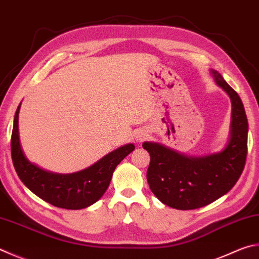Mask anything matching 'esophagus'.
Segmentation results:
<instances>
[{
    "label": "esophagus",
    "mask_w": 259,
    "mask_h": 259,
    "mask_svg": "<svg viewBox=\"0 0 259 259\" xmlns=\"http://www.w3.org/2000/svg\"><path fill=\"white\" fill-rule=\"evenodd\" d=\"M147 136H148V133H146V131L142 130V131H139V133L136 134L135 138H136V140H137V142H143V140L146 139Z\"/></svg>",
    "instance_id": "esophagus-1"
}]
</instances>
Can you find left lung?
I'll use <instances>...</instances> for the list:
<instances>
[{"instance_id": "obj_1", "label": "left lung", "mask_w": 259, "mask_h": 259, "mask_svg": "<svg viewBox=\"0 0 259 259\" xmlns=\"http://www.w3.org/2000/svg\"><path fill=\"white\" fill-rule=\"evenodd\" d=\"M211 76L232 104L230 139L222 152L192 157L157 143L143 144L150 155V190L172 208L196 209L213 203L232 189L246 164L248 120L241 98L218 71L211 70Z\"/></svg>"}]
</instances>
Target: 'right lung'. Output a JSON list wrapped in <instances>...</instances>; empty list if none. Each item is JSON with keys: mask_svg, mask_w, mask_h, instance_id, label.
I'll list each match as a JSON object with an SVG mask.
<instances>
[{"mask_svg": "<svg viewBox=\"0 0 259 259\" xmlns=\"http://www.w3.org/2000/svg\"><path fill=\"white\" fill-rule=\"evenodd\" d=\"M19 104L13 120L11 156L16 172L28 189L55 207L81 209L101 198L111 182L117 164L135 149L134 144L119 147L84 170L60 175L45 171L27 159L19 139Z\"/></svg>", "mask_w": 259, "mask_h": 259, "instance_id": "obj_1", "label": "right lung"}]
</instances>
